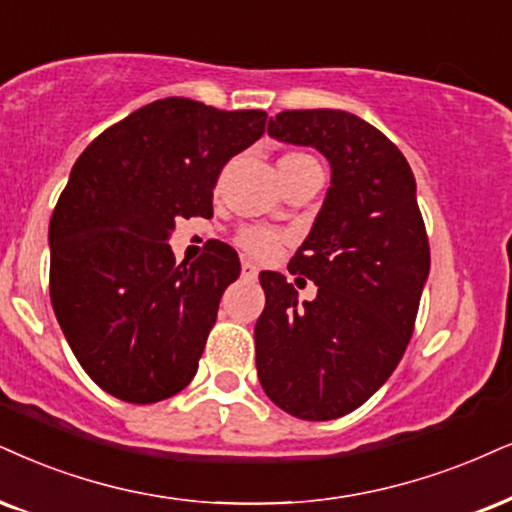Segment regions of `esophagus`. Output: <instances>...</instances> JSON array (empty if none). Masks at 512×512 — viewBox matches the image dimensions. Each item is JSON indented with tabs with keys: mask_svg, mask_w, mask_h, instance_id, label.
<instances>
[{
	"mask_svg": "<svg viewBox=\"0 0 512 512\" xmlns=\"http://www.w3.org/2000/svg\"><path fill=\"white\" fill-rule=\"evenodd\" d=\"M242 275L246 277V280H256L258 268L251 261H242Z\"/></svg>",
	"mask_w": 512,
	"mask_h": 512,
	"instance_id": "34e87169",
	"label": "esophagus"
}]
</instances>
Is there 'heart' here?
<instances>
[{
    "label": "heart",
    "mask_w": 512,
    "mask_h": 512,
    "mask_svg": "<svg viewBox=\"0 0 512 512\" xmlns=\"http://www.w3.org/2000/svg\"><path fill=\"white\" fill-rule=\"evenodd\" d=\"M287 156H304V154H287ZM235 242L239 249H244L249 256L273 258L282 246V235L275 230H268V227L246 225L237 232Z\"/></svg>",
    "instance_id": "obj_1"
}]
</instances>
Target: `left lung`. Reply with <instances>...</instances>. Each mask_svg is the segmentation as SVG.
Returning <instances> with one entry per match:
<instances>
[{
	"mask_svg": "<svg viewBox=\"0 0 512 512\" xmlns=\"http://www.w3.org/2000/svg\"><path fill=\"white\" fill-rule=\"evenodd\" d=\"M280 142L330 161L323 208L289 273L315 282L299 306L287 277L263 270L256 370L268 399L301 420L351 413L389 380L415 327L430 275V242L406 156L349 111H282L268 121Z\"/></svg>",
	"mask_w": 512,
	"mask_h": 512,
	"instance_id": "8db88e82",
	"label": "left lung"
}]
</instances>
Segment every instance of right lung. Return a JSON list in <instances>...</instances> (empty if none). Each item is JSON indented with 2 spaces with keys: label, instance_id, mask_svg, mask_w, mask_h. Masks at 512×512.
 Instances as JSON below:
<instances>
[{
  "label": "right lung",
  "instance_id": "add662e5",
  "mask_svg": "<svg viewBox=\"0 0 512 512\" xmlns=\"http://www.w3.org/2000/svg\"><path fill=\"white\" fill-rule=\"evenodd\" d=\"M266 118L159 99L75 161L49 223V294L82 370L116 399L163 401L197 375L239 258L216 242L178 266L168 237L178 218L213 216L220 170L266 132Z\"/></svg>",
  "mask_w": 512,
  "mask_h": 512
}]
</instances>
